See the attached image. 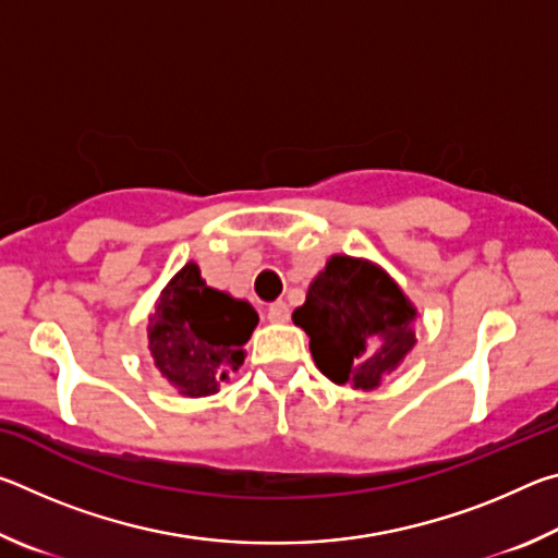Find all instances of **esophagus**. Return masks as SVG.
Masks as SVG:
<instances>
[{
    "label": "esophagus",
    "mask_w": 558,
    "mask_h": 558,
    "mask_svg": "<svg viewBox=\"0 0 558 558\" xmlns=\"http://www.w3.org/2000/svg\"><path fill=\"white\" fill-rule=\"evenodd\" d=\"M266 317L268 323H288L290 319V307L286 305V302L278 300V302H270V305L266 307Z\"/></svg>",
    "instance_id": "obj_1"
}]
</instances>
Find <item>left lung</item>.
Masks as SVG:
<instances>
[{
	"instance_id": "8db88e82",
	"label": "left lung",
	"mask_w": 558,
	"mask_h": 558,
	"mask_svg": "<svg viewBox=\"0 0 558 558\" xmlns=\"http://www.w3.org/2000/svg\"><path fill=\"white\" fill-rule=\"evenodd\" d=\"M413 302L372 260L332 256L310 282L292 323L310 337V352L327 379L372 391L415 344Z\"/></svg>"
}]
</instances>
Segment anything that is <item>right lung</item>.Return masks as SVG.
I'll return each instance as SVG.
<instances>
[{
  "mask_svg": "<svg viewBox=\"0 0 558 558\" xmlns=\"http://www.w3.org/2000/svg\"><path fill=\"white\" fill-rule=\"evenodd\" d=\"M258 315L245 300L214 290L189 260L167 282L149 317L147 339L159 374L174 389L199 399L219 391V384L239 372Z\"/></svg>",
  "mask_w": 558,
  "mask_h": 558,
  "instance_id": "add662e5",
  "label": "right lung"
}]
</instances>
